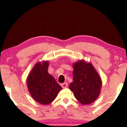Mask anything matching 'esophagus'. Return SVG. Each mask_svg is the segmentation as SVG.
Instances as JSON below:
<instances>
[{"label":"esophagus","instance_id":"34e87169","mask_svg":"<svg viewBox=\"0 0 127 127\" xmlns=\"http://www.w3.org/2000/svg\"><path fill=\"white\" fill-rule=\"evenodd\" d=\"M61 86L62 87V88H63V89H64V88H66L68 86V83L66 82H64L63 83H62Z\"/></svg>","mask_w":127,"mask_h":127}]
</instances>
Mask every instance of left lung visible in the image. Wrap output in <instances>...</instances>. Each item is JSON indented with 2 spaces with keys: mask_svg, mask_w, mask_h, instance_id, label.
I'll list each match as a JSON object with an SVG mask.
<instances>
[{
  "mask_svg": "<svg viewBox=\"0 0 127 127\" xmlns=\"http://www.w3.org/2000/svg\"><path fill=\"white\" fill-rule=\"evenodd\" d=\"M73 82L69 89L74 97L83 105H88L96 100L100 94L102 81L92 64L83 60L73 63Z\"/></svg>",
  "mask_w": 127,
  "mask_h": 127,
  "instance_id": "8db88e82",
  "label": "left lung"
}]
</instances>
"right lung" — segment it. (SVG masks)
<instances>
[{
    "label": "right lung",
    "mask_w": 127,
    "mask_h": 127,
    "mask_svg": "<svg viewBox=\"0 0 127 127\" xmlns=\"http://www.w3.org/2000/svg\"><path fill=\"white\" fill-rule=\"evenodd\" d=\"M48 66V61L36 63L27 79L30 94L36 102L42 105L52 102L62 90L54 78L49 74Z\"/></svg>",
    "instance_id": "add662e5"
}]
</instances>
